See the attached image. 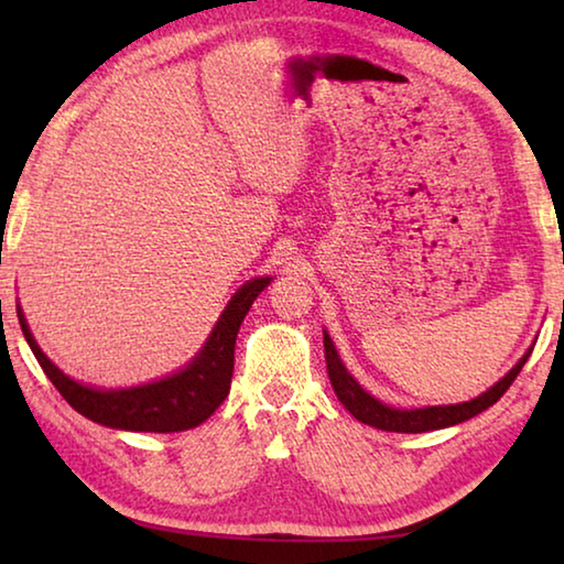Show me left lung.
I'll use <instances>...</instances> for the list:
<instances>
[{"label": "left lung", "instance_id": "obj_1", "mask_svg": "<svg viewBox=\"0 0 564 564\" xmlns=\"http://www.w3.org/2000/svg\"><path fill=\"white\" fill-rule=\"evenodd\" d=\"M323 348H326V368H328V378L330 386L336 390L338 400L348 413L360 420V423L373 425L378 431H388V433H427V431H441V427H451L457 423H465L475 415H480L482 410H488L490 405L498 403V400L505 395V390L512 386V380L518 378L524 362H528L532 348L524 352V356L514 362V368L508 376L500 378L490 390H485L482 395H477L467 403H457V405H431V408H415V410H400V408H390L383 405L378 398H373L366 390L360 388V383L352 378L343 360L338 356L336 346L328 333H323Z\"/></svg>", "mask_w": 564, "mask_h": 564}]
</instances>
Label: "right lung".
Segmentation results:
<instances>
[{
    "instance_id": "right-lung-1",
    "label": "right lung",
    "mask_w": 564,
    "mask_h": 564,
    "mask_svg": "<svg viewBox=\"0 0 564 564\" xmlns=\"http://www.w3.org/2000/svg\"><path fill=\"white\" fill-rule=\"evenodd\" d=\"M271 283L265 279H251L238 289L231 301L216 321L212 336L198 350V356L181 368L178 373L154 380V383L137 388L104 390L76 383L74 378L64 376L54 362L44 356L36 346L30 326H26L24 313L17 305L19 326L34 358L40 360L46 378L59 390L62 398L76 413L94 420V423L117 427V431L133 433H178L188 427L202 425L206 417H212L214 410L224 403L231 388L234 376V348L238 328L246 318L248 308L259 299V293Z\"/></svg>"
}]
</instances>
